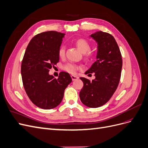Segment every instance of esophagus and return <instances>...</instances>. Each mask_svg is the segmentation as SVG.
Listing matches in <instances>:
<instances>
[{"instance_id": "obj_1", "label": "esophagus", "mask_w": 148, "mask_h": 148, "mask_svg": "<svg viewBox=\"0 0 148 148\" xmlns=\"http://www.w3.org/2000/svg\"><path fill=\"white\" fill-rule=\"evenodd\" d=\"M71 79H72L73 81H74V80L77 79L78 78V77H77V76H75V75H71Z\"/></svg>"}]
</instances>
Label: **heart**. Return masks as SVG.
<instances>
[{"mask_svg": "<svg viewBox=\"0 0 148 148\" xmlns=\"http://www.w3.org/2000/svg\"><path fill=\"white\" fill-rule=\"evenodd\" d=\"M75 44L77 47L79 49V51L84 53V59L89 60L92 59L94 53L91 51V44L89 42L84 38H79L75 41ZM66 48L64 45H62L58 51V54L60 57H64L65 55ZM62 69L69 73L74 74L76 71L80 69V66L73 64V63H67L62 66Z\"/></svg>", "mask_w": 148, "mask_h": 148, "instance_id": "1", "label": "heart"}]
</instances>
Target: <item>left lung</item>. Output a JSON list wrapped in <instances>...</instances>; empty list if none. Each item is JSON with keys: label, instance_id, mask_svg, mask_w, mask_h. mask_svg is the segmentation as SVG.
<instances>
[{"label": "left lung", "instance_id": "8db88e82", "mask_svg": "<svg viewBox=\"0 0 148 148\" xmlns=\"http://www.w3.org/2000/svg\"><path fill=\"white\" fill-rule=\"evenodd\" d=\"M98 44L97 60L85 74L95 73L92 81L80 78L83 87L80 100L91 108H96L108 102L117 89L121 77L122 58L118 44L110 34L97 31L91 35Z\"/></svg>", "mask_w": 148, "mask_h": 148}]
</instances>
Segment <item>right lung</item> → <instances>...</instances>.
Returning a JSON list of instances; mask_svg holds the SVG:
<instances>
[{"mask_svg":"<svg viewBox=\"0 0 148 148\" xmlns=\"http://www.w3.org/2000/svg\"><path fill=\"white\" fill-rule=\"evenodd\" d=\"M65 34L50 31L31 40L22 60L21 73L26 95L39 108L52 109L59 106L67 86L72 82L69 73L62 71L54 78L49 71L59 61L58 51Z\"/></svg>","mask_w":148,"mask_h":148,"instance_id":"obj_1","label":"right lung"}]
</instances>
